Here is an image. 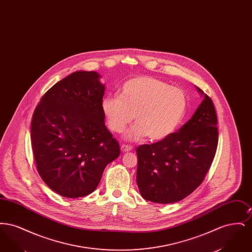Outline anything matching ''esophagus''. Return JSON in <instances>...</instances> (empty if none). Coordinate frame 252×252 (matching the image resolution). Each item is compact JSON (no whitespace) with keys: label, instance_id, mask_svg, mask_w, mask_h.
I'll return each mask as SVG.
<instances>
[{"label":"esophagus","instance_id":"obj_1","mask_svg":"<svg viewBox=\"0 0 252 252\" xmlns=\"http://www.w3.org/2000/svg\"><path fill=\"white\" fill-rule=\"evenodd\" d=\"M121 150H122L124 153H126V152L131 151L132 147L128 146V145H126V144H122V146H121Z\"/></svg>","mask_w":252,"mask_h":252}]
</instances>
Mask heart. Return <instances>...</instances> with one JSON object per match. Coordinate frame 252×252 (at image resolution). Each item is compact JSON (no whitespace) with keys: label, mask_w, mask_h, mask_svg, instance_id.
Masks as SVG:
<instances>
[{"label":"heart","mask_w":252,"mask_h":252,"mask_svg":"<svg viewBox=\"0 0 252 252\" xmlns=\"http://www.w3.org/2000/svg\"><path fill=\"white\" fill-rule=\"evenodd\" d=\"M187 108L184 92L151 76H139L121 87L120 97H105L103 116L110 130L122 133L133 119L137 122L126 134L129 141L148 135L153 141L170 136L180 126Z\"/></svg>","instance_id":"obj_1"}]
</instances>
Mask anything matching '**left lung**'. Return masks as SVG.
<instances>
[{"instance_id":"left-lung-1","label":"left lung","mask_w":252,"mask_h":252,"mask_svg":"<svg viewBox=\"0 0 252 252\" xmlns=\"http://www.w3.org/2000/svg\"><path fill=\"white\" fill-rule=\"evenodd\" d=\"M203 100L180 129L155 144L137 147V185L144 199L175 203L203 181L218 144L217 117L212 99L195 87Z\"/></svg>"}]
</instances>
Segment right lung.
Returning a JSON list of instances; mask_svg holds the SVG:
<instances>
[{
	"label": "right lung",
	"instance_id": "right-lung-1",
	"mask_svg": "<svg viewBox=\"0 0 252 252\" xmlns=\"http://www.w3.org/2000/svg\"><path fill=\"white\" fill-rule=\"evenodd\" d=\"M98 72L78 71L42 96L31 123L36 169L51 190L68 198L97 188L120 145L105 126V85Z\"/></svg>",
	"mask_w": 252,
	"mask_h": 252
}]
</instances>
